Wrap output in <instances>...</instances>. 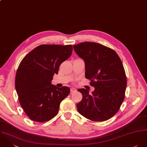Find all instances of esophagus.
<instances>
[{
	"instance_id": "obj_1",
	"label": "esophagus",
	"mask_w": 147,
	"mask_h": 147,
	"mask_svg": "<svg viewBox=\"0 0 147 147\" xmlns=\"http://www.w3.org/2000/svg\"><path fill=\"white\" fill-rule=\"evenodd\" d=\"M76 91H77L76 88H70V91H71V92H76Z\"/></svg>"
}]
</instances>
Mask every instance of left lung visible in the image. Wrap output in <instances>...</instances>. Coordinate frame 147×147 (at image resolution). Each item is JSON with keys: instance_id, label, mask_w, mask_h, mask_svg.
Listing matches in <instances>:
<instances>
[{"instance_id": "8db88e82", "label": "left lung", "mask_w": 147, "mask_h": 147, "mask_svg": "<svg viewBox=\"0 0 147 147\" xmlns=\"http://www.w3.org/2000/svg\"><path fill=\"white\" fill-rule=\"evenodd\" d=\"M77 55L85 65V77L91 80L94 91L80 88L82 99L77 105L79 113L95 121L113 117L124 97L127 78L121 59L112 49L94 42L73 45Z\"/></svg>"}]
</instances>
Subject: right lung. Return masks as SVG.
Wrapping results in <instances>:
<instances>
[{
	"mask_svg": "<svg viewBox=\"0 0 147 147\" xmlns=\"http://www.w3.org/2000/svg\"><path fill=\"white\" fill-rule=\"evenodd\" d=\"M71 45H41L21 61L16 74L15 88L21 106L30 119L44 122L55 117L70 88L52 85L61 63L71 55Z\"/></svg>",
	"mask_w": 147,
	"mask_h": 147,
	"instance_id": "obj_1",
	"label": "right lung"
}]
</instances>
